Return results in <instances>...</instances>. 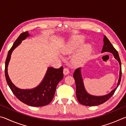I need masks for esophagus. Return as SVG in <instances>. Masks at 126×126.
Wrapping results in <instances>:
<instances>
[{"label":"esophagus","mask_w":126,"mask_h":126,"mask_svg":"<svg viewBox=\"0 0 126 126\" xmlns=\"http://www.w3.org/2000/svg\"><path fill=\"white\" fill-rule=\"evenodd\" d=\"M63 73L64 75H67V74L69 73V69H68V68H64Z\"/></svg>","instance_id":"34e87169"}]
</instances>
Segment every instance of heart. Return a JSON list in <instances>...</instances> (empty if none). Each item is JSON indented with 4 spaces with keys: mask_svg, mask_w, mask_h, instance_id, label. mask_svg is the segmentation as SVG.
<instances>
[{
    "mask_svg": "<svg viewBox=\"0 0 126 126\" xmlns=\"http://www.w3.org/2000/svg\"><path fill=\"white\" fill-rule=\"evenodd\" d=\"M84 41V38L82 36H77L69 40L65 46L62 53L64 55H70L73 53ZM92 49V46L87 44L83 46L75 54L72 59V62L75 65H79L83 63L89 56Z\"/></svg>",
    "mask_w": 126,
    "mask_h": 126,
    "instance_id": "b5f03b06",
    "label": "heart"
}]
</instances>
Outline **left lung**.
I'll list each match as a JSON object with an SVG mask.
<instances>
[{"instance_id":"8db88e82","label":"left lung","mask_w":126,"mask_h":126,"mask_svg":"<svg viewBox=\"0 0 126 126\" xmlns=\"http://www.w3.org/2000/svg\"><path fill=\"white\" fill-rule=\"evenodd\" d=\"M103 42L104 45L103 46V48H102V53L108 52L112 53L114 55L115 59H116L119 63L120 71H119V77L118 84H117L116 88L113 89L110 93L105 95H103V96H94V95H91L87 93L86 89H85L82 75H81V68H78L77 69H76L73 73V78L74 80H75L76 85V96L78 102L84 106H97L106 102L112 96L121 82V76H122V70H121V62L118 52L113 47L111 43L110 42V40H108V38L105 35L104 36Z\"/></svg>"}]
</instances>
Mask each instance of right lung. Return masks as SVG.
I'll return each mask as SVG.
<instances>
[{
	"mask_svg": "<svg viewBox=\"0 0 126 126\" xmlns=\"http://www.w3.org/2000/svg\"><path fill=\"white\" fill-rule=\"evenodd\" d=\"M30 35L28 32L20 34L8 52L5 64V75L8 86L12 92L19 101L27 105L33 107L44 106L50 103L54 97L55 89L58 83L63 78V67L58 69L49 67L39 86L31 89H21L15 86L10 79L8 74V65L12 52Z\"/></svg>",
	"mask_w": 126,
	"mask_h": 126,
	"instance_id": "add662e5",
	"label": "right lung"
}]
</instances>
